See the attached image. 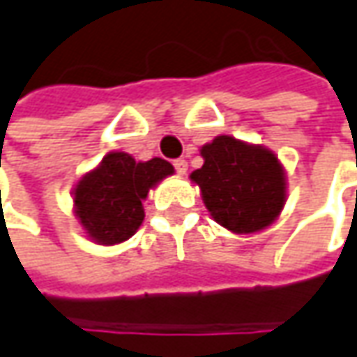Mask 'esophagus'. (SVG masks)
I'll list each match as a JSON object with an SVG mask.
<instances>
[{"label":"esophagus","instance_id":"obj_1","mask_svg":"<svg viewBox=\"0 0 357 357\" xmlns=\"http://www.w3.org/2000/svg\"><path fill=\"white\" fill-rule=\"evenodd\" d=\"M174 167H176L178 174H185V172H188V162H185L183 158H179V160L174 162Z\"/></svg>","mask_w":357,"mask_h":357}]
</instances>
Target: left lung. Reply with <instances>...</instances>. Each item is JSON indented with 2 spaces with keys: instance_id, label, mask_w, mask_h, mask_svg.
Listing matches in <instances>:
<instances>
[{
  "instance_id": "8db88e82",
  "label": "left lung",
  "mask_w": 357,
  "mask_h": 357,
  "mask_svg": "<svg viewBox=\"0 0 357 357\" xmlns=\"http://www.w3.org/2000/svg\"><path fill=\"white\" fill-rule=\"evenodd\" d=\"M204 165L192 172L202 199L220 225L234 234L259 231L286 204V172L264 146L218 135L202 148Z\"/></svg>"
}]
</instances>
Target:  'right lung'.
Instances as JSON below:
<instances>
[{
    "label": "right lung",
    "instance_id": "1",
    "mask_svg": "<svg viewBox=\"0 0 357 357\" xmlns=\"http://www.w3.org/2000/svg\"><path fill=\"white\" fill-rule=\"evenodd\" d=\"M174 165L162 158L135 162L130 153L112 151L73 188V213L87 238L101 245L130 240L144 222V199Z\"/></svg>",
    "mask_w": 357,
    "mask_h": 357
}]
</instances>
